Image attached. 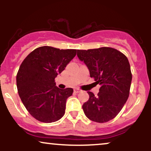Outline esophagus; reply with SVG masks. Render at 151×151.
Instances as JSON below:
<instances>
[{"label": "esophagus", "mask_w": 151, "mask_h": 151, "mask_svg": "<svg viewBox=\"0 0 151 151\" xmlns=\"http://www.w3.org/2000/svg\"><path fill=\"white\" fill-rule=\"evenodd\" d=\"M74 91L75 93H79V92H81V90L79 89H74Z\"/></svg>", "instance_id": "34e87169"}]
</instances>
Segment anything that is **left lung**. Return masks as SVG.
Listing matches in <instances>:
<instances>
[{
  "label": "left lung",
  "mask_w": 151,
  "mask_h": 151,
  "mask_svg": "<svg viewBox=\"0 0 151 151\" xmlns=\"http://www.w3.org/2000/svg\"><path fill=\"white\" fill-rule=\"evenodd\" d=\"M77 56L87 66L90 77L101 86L97 96L87 91L89 99L82 106L86 116L97 123L114 119L129 96L132 74L129 60L109 47L77 50Z\"/></svg>",
  "instance_id": "1"
}]
</instances>
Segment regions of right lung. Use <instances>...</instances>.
<instances>
[{
	"instance_id": "obj_1",
	"label": "right lung",
	"mask_w": 151,
	"mask_h": 151,
	"mask_svg": "<svg viewBox=\"0 0 151 151\" xmlns=\"http://www.w3.org/2000/svg\"><path fill=\"white\" fill-rule=\"evenodd\" d=\"M76 54L77 50L42 46L31 52L20 65L16 76L18 94L27 111L37 121L55 122L65 114L66 101L73 89H59L55 79Z\"/></svg>"
}]
</instances>
